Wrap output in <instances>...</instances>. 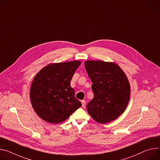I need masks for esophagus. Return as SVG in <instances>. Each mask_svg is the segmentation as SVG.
Listing matches in <instances>:
<instances>
[{"mask_svg": "<svg viewBox=\"0 0 160 160\" xmlns=\"http://www.w3.org/2000/svg\"><path fill=\"white\" fill-rule=\"evenodd\" d=\"M81 103H82V106L84 108V107H85V105H86V101H84V100H82V101H81Z\"/></svg>", "mask_w": 160, "mask_h": 160, "instance_id": "34e87169", "label": "esophagus"}]
</instances>
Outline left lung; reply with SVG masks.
<instances>
[{
    "label": "left lung",
    "instance_id": "left-lung-1",
    "mask_svg": "<svg viewBox=\"0 0 160 160\" xmlns=\"http://www.w3.org/2000/svg\"><path fill=\"white\" fill-rule=\"evenodd\" d=\"M84 66L94 93L87 106L88 114L101 124L115 120L124 113L129 101L131 87L126 73L113 62L89 60Z\"/></svg>",
    "mask_w": 160,
    "mask_h": 160
}]
</instances>
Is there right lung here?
Segmentation results:
<instances>
[{
    "label": "right lung",
    "mask_w": 160,
    "mask_h": 160,
    "mask_svg": "<svg viewBox=\"0 0 160 160\" xmlns=\"http://www.w3.org/2000/svg\"><path fill=\"white\" fill-rule=\"evenodd\" d=\"M81 62L49 64L34 78L30 88V101L34 112L43 120L59 124L81 106L70 87L72 78Z\"/></svg>",
    "instance_id": "right-lung-1"
}]
</instances>
